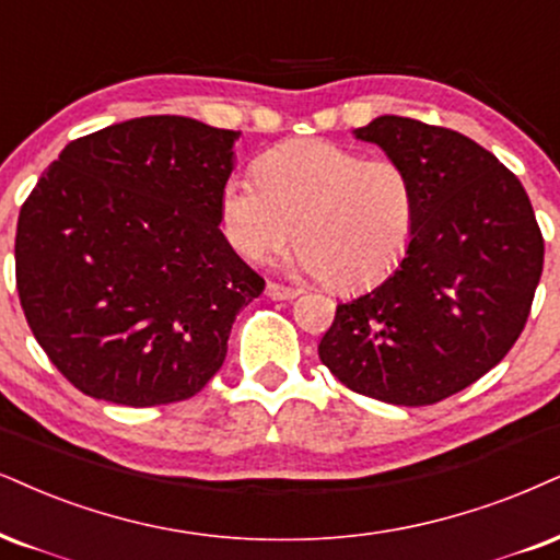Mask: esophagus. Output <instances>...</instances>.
I'll return each instance as SVG.
<instances>
[{
    "label": "esophagus",
    "instance_id": "esophagus-1",
    "mask_svg": "<svg viewBox=\"0 0 560 560\" xmlns=\"http://www.w3.org/2000/svg\"><path fill=\"white\" fill-rule=\"evenodd\" d=\"M265 293H267V299H272V301H291L301 291H295V288H288V285H280V282H267Z\"/></svg>",
    "mask_w": 560,
    "mask_h": 560
}]
</instances>
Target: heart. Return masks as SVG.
Here are the masks:
<instances>
[{
    "label": "heart",
    "instance_id": "1",
    "mask_svg": "<svg viewBox=\"0 0 560 560\" xmlns=\"http://www.w3.org/2000/svg\"><path fill=\"white\" fill-rule=\"evenodd\" d=\"M218 207L228 244L244 259L265 261L295 236V265L350 293L382 282L405 257L418 191L392 158L295 140L267 150L257 176H228Z\"/></svg>",
    "mask_w": 560,
    "mask_h": 560
}]
</instances>
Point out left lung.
I'll return each instance as SVG.
<instances>
[{"label": "left lung", "mask_w": 560, "mask_h": 560, "mask_svg": "<svg viewBox=\"0 0 560 560\" xmlns=\"http://www.w3.org/2000/svg\"><path fill=\"white\" fill-rule=\"evenodd\" d=\"M353 135L410 171L418 220L395 272L337 306L319 358L358 395L441 402L501 363L522 335L542 233L520 178L470 137L405 116H378Z\"/></svg>", "instance_id": "left-lung-1"}]
</instances>
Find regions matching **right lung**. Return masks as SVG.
<instances>
[{
    "label": "right lung",
    "instance_id": "1",
    "mask_svg": "<svg viewBox=\"0 0 560 560\" xmlns=\"http://www.w3.org/2000/svg\"><path fill=\"white\" fill-rule=\"evenodd\" d=\"M241 132L142 116L69 142L18 218L25 319L88 397L129 407L195 397L265 280L220 231Z\"/></svg>",
    "mask_w": 560,
    "mask_h": 560
}]
</instances>
